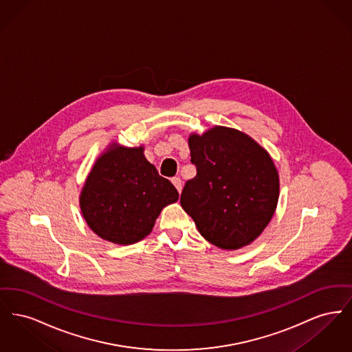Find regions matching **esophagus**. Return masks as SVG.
<instances>
[{
  "mask_svg": "<svg viewBox=\"0 0 352 352\" xmlns=\"http://www.w3.org/2000/svg\"><path fill=\"white\" fill-rule=\"evenodd\" d=\"M171 182H173V184L175 186V188H177L178 191H181V190H182V179H181L179 177H174V178H171Z\"/></svg>",
  "mask_w": 352,
  "mask_h": 352,
  "instance_id": "34e87169",
  "label": "esophagus"
}]
</instances>
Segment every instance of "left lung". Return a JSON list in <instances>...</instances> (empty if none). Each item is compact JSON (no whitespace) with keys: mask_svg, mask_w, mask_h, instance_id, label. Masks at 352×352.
Returning <instances> with one entry per match:
<instances>
[{"mask_svg":"<svg viewBox=\"0 0 352 352\" xmlns=\"http://www.w3.org/2000/svg\"><path fill=\"white\" fill-rule=\"evenodd\" d=\"M197 175L184 184L181 206L201 236L221 250L251 244L273 217L278 173L268 154L240 131L215 126L188 137Z\"/></svg>","mask_w":352,"mask_h":352,"instance_id":"left-lung-1","label":"left lung"}]
</instances>
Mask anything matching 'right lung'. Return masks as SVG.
<instances>
[{"label": "right lung", "instance_id": "add662e5", "mask_svg": "<svg viewBox=\"0 0 352 352\" xmlns=\"http://www.w3.org/2000/svg\"><path fill=\"white\" fill-rule=\"evenodd\" d=\"M178 191L144 155V146L113 144L87 177L80 210L101 239L129 245L151 234L162 208L178 201Z\"/></svg>", "mask_w": 352, "mask_h": 352}]
</instances>
